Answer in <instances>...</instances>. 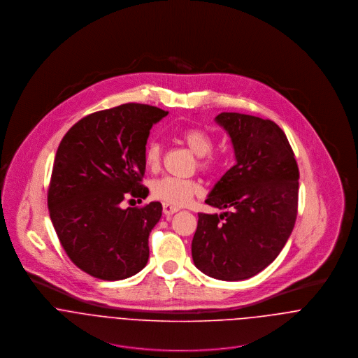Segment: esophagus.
I'll list each match as a JSON object with an SVG mask.
<instances>
[{
  "label": "esophagus",
  "instance_id": "34e87169",
  "mask_svg": "<svg viewBox=\"0 0 358 358\" xmlns=\"http://www.w3.org/2000/svg\"><path fill=\"white\" fill-rule=\"evenodd\" d=\"M162 210H164V213L166 215V216H169V215H173V213H176L178 210H179V208L178 206H175V205L171 204H162Z\"/></svg>",
  "mask_w": 358,
  "mask_h": 358
}]
</instances>
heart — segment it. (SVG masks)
I'll list each match as a JSON object with an SVG mask.
<instances>
[{
  "mask_svg": "<svg viewBox=\"0 0 358 358\" xmlns=\"http://www.w3.org/2000/svg\"><path fill=\"white\" fill-rule=\"evenodd\" d=\"M182 142L199 157V168L210 171L216 166L217 158L210 154L215 141L213 136L204 129L193 128L187 129L180 136ZM161 162V146L157 142H150L145 150V164L154 171ZM201 192L199 182L193 179H180L175 176H164L152 183V194L154 199L171 205L187 204L194 196Z\"/></svg>",
  "mask_w": 358,
  "mask_h": 358,
  "instance_id": "obj_1",
  "label": "heart"
}]
</instances>
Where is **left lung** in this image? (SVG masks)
Here are the masks:
<instances>
[{
    "mask_svg": "<svg viewBox=\"0 0 358 358\" xmlns=\"http://www.w3.org/2000/svg\"><path fill=\"white\" fill-rule=\"evenodd\" d=\"M236 165L205 203L229 209L199 213L192 243L196 267L223 281L247 280L266 268L287 244L298 213L299 169L282 129L270 120L220 113Z\"/></svg>",
    "mask_w": 358,
    "mask_h": 358,
    "instance_id": "8db88e82",
    "label": "left lung"
}]
</instances>
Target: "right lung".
Segmentation results:
<instances>
[{
    "label": "right lung",
    "instance_id": "add662e5",
    "mask_svg": "<svg viewBox=\"0 0 358 358\" xmlns=\"http://www.w3.org/2000/svg\"><path fill=\"white\" fill-rule=\"evenodd\" d=\"M166 114L139 103L96 111L74 124L57 148L48 190L52 224L71 262L95 278H128L149 260L162 205L120 204L127 196H149L142 185L146 143Z\"/></svg>",
    "mask_w": 358,
    "mask_h": 358
}]
</instances>
